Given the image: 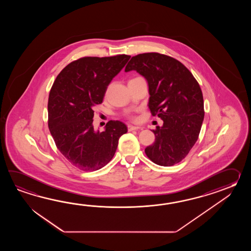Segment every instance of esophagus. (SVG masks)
<instances>
[{
  "instance_id": "34e87169",
  "label": "esophagus",
  "mask_w": 251,
  "mask_h": 251,
  "mask_svg": "<svg viewBox=\"0 0 251 251\" xmlns=\"http://www.w3.org/2000/svg\"><path fill=\"white\" fill-rule=\"evenodd\" d=\"M140 129H143V127H141V126H132V125H129V126H128V130H129V131L140 130Z\"/></svg>"
}]
</instances>
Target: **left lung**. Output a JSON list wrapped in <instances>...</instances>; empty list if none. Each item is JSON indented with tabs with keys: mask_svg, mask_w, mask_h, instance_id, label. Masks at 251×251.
Listing matches in <instances>:
<instances>
[{
	"mask_svg": "<svg viewBox=\"0 0 251 251\" xmlns=\"http://www.w3.org/2000/svg\"><path fill=\"white\" fill-rule=\"evenodd\" d=\"M136 71L148 82L150 110L163 126L151 130L155 142L146 147L150 160L160 166L180 162L198 141L203 124V99L198 81L179 61L159 53L133 56L125 72Z\"/></svg>",
	"mask_w": 251,
	"mask_h": 251,
	"instance_id": "obj_1",
	"label": "left lung"
}]
</instances>
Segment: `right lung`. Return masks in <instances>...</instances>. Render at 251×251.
<instances>
[{"label":"right lung","mask_w":251,"mask_h":251,"mask_svg":"<svg viewBox=\"0 0 251 251\" xmlns=\"http://www.w3.org/2000/svg\"><path fill=\"white\" fill-rule=\"evenodd\" d=\"M130 55L83 57L61 71L48 98V127L60 152L83 171L101 169L111 160L118 140L127 133L121 121L110 120L105 130L93 126V107L101 104L107 86Z\"/></svg>","instance_id":"1"}]
</instances>
